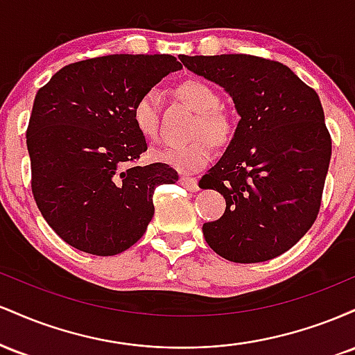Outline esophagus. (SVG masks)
Wrapping results in <instances>:
<instances>
[{
    "instance_id": "obj_1",
    "label": "esophagus",
    "mask_w": 355,
    "mask_h": 355,
    "mask_svg": "<svg viewBox=\"0 0 355 355\" xmlns=\"http://www.w3.org/2000/svg\"><path fill=\"white\" fill-rule=\"evenodd\" d=\"M180 185L183 187V189H187L190 191H197L198 190V182H197V178H193V177H182L180 178Z\"/></svg>"
}]
</instances>
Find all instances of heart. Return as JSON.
<instances>
[{"label": "heart", "instance_id": "1", "mask_svg": "<svg viewBox=\"0 0 355 355\" xmlns=\"http://www.w3.org/2000/svg\"><path fill=\"white\" fill-rule=\"evenodd\" d=\"M178 96L197 112L190 130V141L177 146H164L153 157L178 172H197L214 157V144L225 145L234 135V118L218 105V95L202 80H185L177 87ZM158 103L160 96L148 89L132 107V118L137 130L148 140L158 137Z\"/></svg>", "mask_w": 355, "mask_h": 355}]
</instances>
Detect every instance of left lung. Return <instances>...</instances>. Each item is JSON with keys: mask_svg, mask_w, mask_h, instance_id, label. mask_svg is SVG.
<instances>
[{"mask_svg": "<svg viewBox=\"0 0 355 355\" xmlns=\"http://www.w3.org/2000/svg\"><path fill=\"white\" fill-rule=\"evenodd\" d=\"M225 89L240 115L225 153L202 177L225 211L203 223L211 250L257 263L294 247L315 222L332 141L319 95L279 61L252 55L178 56Z\"/></svg>", "mask_w": 355, "mask_h": 355, "instance_id": "8db88e82", "label": "left lung"}]
</instances>
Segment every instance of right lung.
Wrapping results in <instances>:
<instances>
[{
    "label": "right lung",
    "mask_w": 355,
    "mask_h": 355,
    "mask_svg": "<svg viewBox=\"0 0 355 355\" xmlns=\"http://www.w3.org/2000/svg\"><path fill=\"white\" fill-rule=\"evenodd\" d=\"M182 64L172 55H108L61 68L38 89L26 130L31 190L68 245L116 255L153 217V191L175 183L166 164L128 166L146 152L132 107Z\"/></svg>",
    "instance_id": "obj_1"
}]
</instances>
